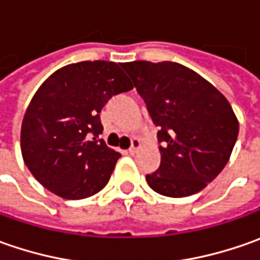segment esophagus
<instances>
[{
  "label": "esophagus",
  "mask_w": 260,
  "mask_h": 260,
  "mask_svg": "<svg viewBox=\"0 0 260 260\" xmlns=\"http://www.w3.org/2000/svg\"><path fill=\"white\" fill-rule=\"evenodd\" d=\"M140 146H142L140 140H139V139H133V140H132V147L128 149V152H130V153L133 155V153H136V152H137V150L140 149Z\"/></svg>",
  "instance_id": "obj_1"
}]
</instances>
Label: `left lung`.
Instances as JSON below:
<instances>
[{
  "mask_svg": "<svg viewBox=\"0 0 260 260\" xmlns=\"http://www.w3.org/2000/svg\"><path fill=\"white\" fill-rule=\"evenodd\" d=\"M157 132L160 166L146 175L157 194L181 198L204 189L233 152L239 120L214 85L176 62L123 63Z\"/></svg>",
  "mask_w": 260,
  "mask_h": 260,
  "instance_id": "obj_1",
  "label": "left lung"
}]
</instances>
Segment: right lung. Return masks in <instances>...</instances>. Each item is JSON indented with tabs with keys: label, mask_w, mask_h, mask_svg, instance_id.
I'll list each match as a JSON object with an SVG mask.
<instances>
[{
	"label": "right lung",
	"mask_w": 260,
	"mask_h": 260,
	"mask_svg": "<svg viewBox=\"0 0 260 260\" xmlns=\"http://www.w3.org/2000/svg\"><path fill=\"white\" fill-rule=\"evenodd\" d=\"M121 63L85 60L57 69L33 95L21 123L25 166L46 189L82 200L108 184L120 153L105 145L100 113L133 89Z\"/></svg>",
	"instance_id": "1"
}]
</instances>
